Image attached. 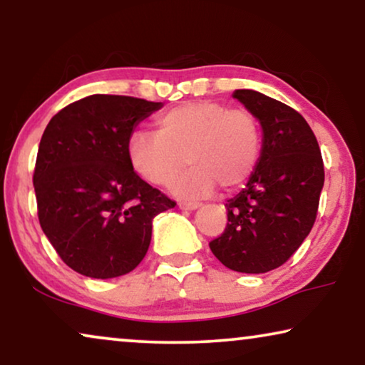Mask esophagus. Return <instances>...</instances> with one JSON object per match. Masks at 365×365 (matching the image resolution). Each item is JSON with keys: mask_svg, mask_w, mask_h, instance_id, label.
I'll return each mask as SVG.
<instances>
[{"mask_svg": "<svg viewBox=\"0 0 365 365\" xmlns=\"http://www.w3.org/2000/svg\"><path fill=\"white\" fill-rule=\"evenodd\" d=\"M197 207H199L197 202H179V209H182V211H194V209Z\"/></svg>", "mask_w": 365, "mask_h": 365, "instance_id": "obj_1", "label": "esophagus"}]
</instances>
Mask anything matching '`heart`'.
Returning <instances> with one entry per match:
<instances>
[{
    "instance_id": "1",
    "label": "heart",
    "mask_w": 365,
    "mask_h": 365,
    "mask_svg": "<svg viewBox=\"0 0 365 365\" xmlns=\"http://www.w3.org/2000/svg\"><path fill=\"white\" fill-rule=\"evenodd\" d=\"M262 153V128L247 109L217 101H189L156 121V133L138 131L128 141V159L153 186H169L184 168L191 171L171 187L181 199L236 191L256 171Z\"/></svg>"
}]
</instances>
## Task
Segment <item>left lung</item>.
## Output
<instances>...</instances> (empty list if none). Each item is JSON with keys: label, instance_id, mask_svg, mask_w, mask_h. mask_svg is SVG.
<instances>
[{"label": "left lung", "instance_id": "obj_1", "mask_svg": "<svg viewBox=\"0 0 365 365\" xmlns=\"http://www.w3.org/2000/svg\"><path fill=\"white\" fill-rule=\"evenodd\" d=\"M232 98L261 123L262 153L246 187L226 202L227 226L209 247L232 271L262 274L282 266L311 232L324 163L296 109L252 89H236Z\"/></svg>", "mask_w": 365, "mask_h": 365}]
</instances>
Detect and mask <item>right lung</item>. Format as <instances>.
I'll list each match as a JSON object with an SVG mask.
<instances>
[{"instance_id":"1","label":"right lung","mask_w":365,"mask_h":365,"mask_svg":"<svg viewBox=\"0 0 365 365\" xmlns=\"http://www.w3.org/2000/svg\"><path fill=\"white\" fill-rule=\"evenodd\" d=\"M161 108L93 94L63 108L44 129L33 176L38 217L73 271L94 279L131 272L146 256L153 219L176 206L128 159L134 129Z\"/></svg>"}]
</instances>
